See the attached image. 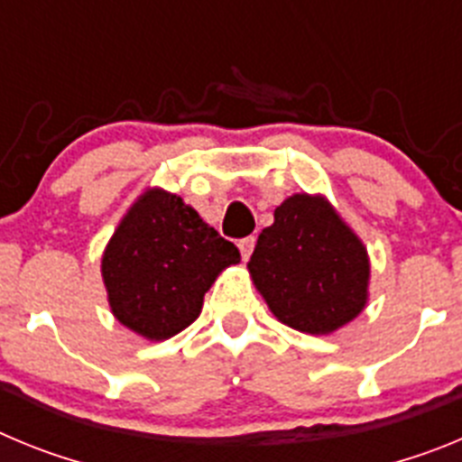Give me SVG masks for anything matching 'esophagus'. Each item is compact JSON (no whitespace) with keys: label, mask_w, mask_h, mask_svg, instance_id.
Instances as JSON below:
<instances>
[{"label":"esophagus","mask_w":462,"mask_h":462,"mask_svg":"<svg viewBox=\"0 0 462 462\" xmlns=\"http://www.w3.org/2000/svg\"><path fill=\"white\" fill-rule=\"evenodd\" d=\"M254 245H256L254 236H247V238L238 240V250H240V254H243L245 261L250 259V254L254 252Z\"/></svg>","instance_id":"1"}]
</instances>
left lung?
<instances>
[{
	"mask_svg": "<svg viewBox=\"0 0 462 462\" xmlns=\"http://www.w3.org/2000/svg\"><path fill=\"white\" fill-rule=\"evenodd\" d=\"M250 273L277 319L312 336L352 321L368 296V254L324 199L296 194L263 228Z\"/></svg>",
	"mask_w": 462,
	"mask_h": 462,
	"instance_id": "8db88e82",
	"label": "left lung"
}]
</instances>
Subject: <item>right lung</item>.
Returning <instances> with one entry per match:
<instances>
[{
  "mask_svg": "<svg viewBox=\"0 0 462 462\" xmlns=\"http://www.w3.org/2000/svg\"><path fill=\"white\" fill-rule=\"evenodd\" d=\"M238 261V247L180 196L152 189L113 234L101 273L117 319L148 340H166L199 317L215 277Z\"/></svg>",
  "mask_w": 462,
  "mask_h": 462,
  "instance_id": "1",
  "label": "right lung"
}]
</instances>
